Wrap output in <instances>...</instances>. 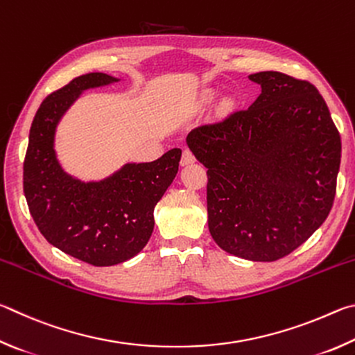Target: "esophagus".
Instances as JSON below:
<instances>
[{
	"instance_id": "esophagus-1",
	"label": "esophagus",
	"mask_w": 355,
	"mask_h": 355,
	"mask_svg": "<svg viewBox=\"0 0 355 355\" xmlns=\"http://www.w3.org/2000/svg\"><path fill=\"white\" fill-rule=\"evenodd\" d=\"M196 159H195V155H193V153L190 151V149H184V153H182V159H181V165L182 166H185V165H190V164H193Z\"/></svg>"
}]
</instances>
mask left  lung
<instances>
[{"label": "left lung", "mask_w": 355, "mask_h": 355, "mask_svg": "<svg viewBox=\"0 0 355 355\" xmlns=\"http://www.w3.org/2000/svg\"><path fill=\"white\" fill-rule=\"evenodd\" d=\"M250 107L195 128L187 145L207 168L209 231L221 250L275 262L331 212L340 134L316 87L279 71L250 74Z\"/></svg>", "instance_id": "8db88e82"}]
</instances>
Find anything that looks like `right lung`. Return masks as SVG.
Listing matches in <instances>:
<instances>
[{"mask_svg": "<svg viewBox=\"0 0 355 355\" xmlns=\"http://www.w3.org/2000/svg\"><path fill=\"white\" fill-rule=\"evenodd\" d=\"M120 80L89 73L46 96L31 124L23 165L24 196L43 237L95 266L123 263L145 248L154 207L176 178L182 154L173 148L157 160L128 162L98 181H83L62 166L55 151L62 118L85 90Z\"/></svg>", "mask_w": 355, "mask_h": 355, "instance_id": "obj_1", "label": "right lung"}]
</instances>
